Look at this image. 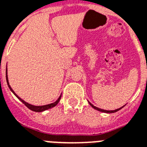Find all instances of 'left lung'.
Returning <instances> with one entry per match:
<instances>
[{"label": "left lung", "mask_w": 147, "mask_h": 147, "mask_svg": "<svg viewBox=\"0 0 147 147\" xmlns=\"http://www.w3.org/2000/svg\"><path fill=\"white\" fill-rule=\"evenodd\" d=\"M89 103H90V105H91V106H92L93 109H95L96 110H98V111H102V112H105V113H114V112H116V111H119V110H120V109H121L123 107H124V106L121 107V108H119V109H115V110H112V111H108V110H104V109H99V108H97V107L94 106L92 103H90V102H89Z\"/></svg>", "instance_id": "1"}]
</instances>
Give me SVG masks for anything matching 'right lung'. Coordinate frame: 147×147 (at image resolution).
<instances>
[{
	"instance_id": "1",
	"label": "right lung",
	"mask_w": 147,
	"mask_h": 147,
	"mask_svg": "<svg viewBox=\"0 0 147 147\" xmlns=\"http://www.w3.org/2000/svg\"><path fill=\"white\" fill-rule=\"evenodd\" d=\"M6 80H7V86L8 87H9V89L10 90V91L13 92V93L15 95V96L18 98V99H20V100L24 104V105H26V106L28 108V109H29L30 110H32V111H36V112H41V111H45V110H47V109H51V108H53V107H55V105H57V103L59 102L60 99H61V95L59 96V98H57V100L55 101V102L53 103H51V104H49V105H41V106H36V105H31V104H29L28 102H26L25 101L23 100L22 98H20L17 95H16L15 92H14L13 90H12V88H11V86H10V84H9V81H8V77H7V70L6 69Z\"/></svg>"
}]
</instances>
